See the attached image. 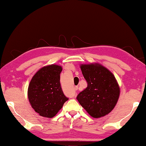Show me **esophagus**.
Listing matches in <instances>:
<instances>
[{"label":"esophagus","instance_id":"34e87169","mask_svg":"<svg viewBox=\"0 0 146 146\" xmlns=\"http://www.w3.org/2000/svg\"><path fill=\"white\" fill-rule=\"evenodd\" d=\"M74 90H75V91H77V90H78V87L77 86H75V88H74Z\"/></svg>","mask_w":146,"mask_h":146}]
</instances>
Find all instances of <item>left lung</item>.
Masks as SVG:
<instances>
[{"label": "left lung", "mask_w": 146, "mask_h": 146, "mask_svg": "<svg viewBox=\"0 0 146 146\" xmlns=\"http://www.w3.org/2000/svg\"><path fill=\"white\" fill-rule=\"evenodd\" d=\"M80 68L88 86L77 96L78 103L94 118L108 114L116 105L120 94L114 74L99 63L81 64Z\"/></svg>", "instance_id": "8db88e82"}]
</instances>
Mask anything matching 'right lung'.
<instances>
[{
	"label": "right lung",
	"mask_w": 146,
	"mask_h": 146,
	"mask_svg": "<svg viewBox=\"0 0 146 146\" xmlns=\"http://www.w3.org/2000/svg\"><path fill=\"white\" fill-rule=\"evenodd\" d=\"M62 66L48 65L39 69L28 88V98L32 108L41 116L52 118L68 98L62 92L60 79Z\"/></svg>",
	"instance_id": "add662e5"
}]
</instances>
